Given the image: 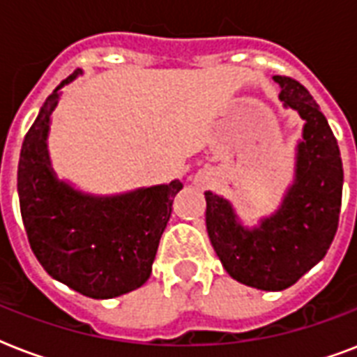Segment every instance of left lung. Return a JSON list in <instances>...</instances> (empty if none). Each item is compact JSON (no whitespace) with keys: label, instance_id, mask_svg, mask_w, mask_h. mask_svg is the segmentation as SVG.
<instances>
[{"label":"left lung","instance_id":"8db88e82","mask_svg":"<svg viewBox=\"0 0 357 357\" xmlns=\"http://www.w3.org/2000/svg\"><path fill=\"white\" fill-rule=\"evenodd\" d=\"M272 79L280 85L283 107L304 120L293 183L280 206L246 226L231 202L206 190V226L218 259L234 280L261 291L291 287L326 255L343 196V162L326 116L298 81Z\"/></svg>","mask_w":357,"mask_h":357}]
</instances>
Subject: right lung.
<instances>
[{"label":"right lung","mask_w":357,"mask_h":357,"mask_svg":"<svg viewBox=\"0 0 357 357\" xmlns=\"http://www.w3.org/2000/svg\"><path fill=\"white\" fill-rule=\"evenodd\" d=\"M47 96L22 144L18 162L20 211L31 250L44 271L89 298L131 293L151 274L157 246L172 215L179 179L120 195H92L59 179L47 135L61 89Z\"/></svg>","instance_id":"obj_1"}]
</instances>
